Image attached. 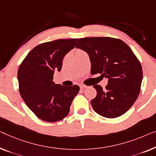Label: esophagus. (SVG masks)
Listing matches in <instances>:
<instances>
[{
    "label": "esophagus",
    "mask_w": 156,
    "mask_h": 156,
    "mask_svg": "<svg viewBox=\"0 0 156 156\" xmlns=\"http://www.w3.org/2000/svg\"><path fill=\"white\" fill-rule=\"evenodd\" d=\"M87 86H85V85H80V89H87Z\"/></svg>",
    "instance_id": "34e87169"
}]
</instances>
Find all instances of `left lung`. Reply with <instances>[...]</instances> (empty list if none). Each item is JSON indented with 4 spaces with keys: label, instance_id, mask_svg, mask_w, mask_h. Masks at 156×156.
I'll return each instance as SVG.
<instances>
[{
    "label": "left lung",
    "instance_id": "1",
    "mask_svg": "<svg viewBox=\"0 0 156 156\" xmlns=\"http://www.w3.org/2000/svg\"><path fill=\"white\" fill-rule=\"evenodd\" d=\"M88 53L91 74L108 79L105 89L94 85L97 91L91 104L96 113L107 118L125 114L138 98L143 78L141 65L127 44L111 37L80 39L76 45Z\"/></svg>",
    "mask_w": 156,
    "mask_h": 156
}]
</instances>
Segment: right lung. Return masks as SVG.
<instances>
[{
    "label": "right lung",
    "instance_id": "1",
    "mask_svg": "<svg viewBox=\"0 0 156 156\" xmlns=\"http://www.w3.org/2000/svg\"><path fill=\"white\" fill-rule=\"evenodd\" d=\"M78 39H58L34 47L20 64L17 72L20 94L26 105L42 120L55 122L64 119L80 91L77 85L63 87L53 81L60 71L65 55Z\"/></svg>",
    "mask_w": 156,
    "mask_h": 156
}]
</instances>
